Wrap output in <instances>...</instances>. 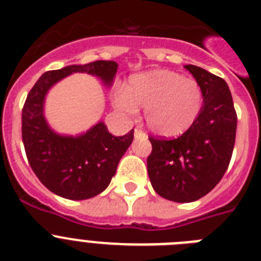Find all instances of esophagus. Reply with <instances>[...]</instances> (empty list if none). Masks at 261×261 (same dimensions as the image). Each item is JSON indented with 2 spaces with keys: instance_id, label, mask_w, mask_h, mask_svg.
Segmentation results:
<instances>
[{
  "instance_id": "esophagus-1",
  "label": "esophagus",
  "mask_w": 261,
  "mask_h": 261,
  "mask_svg": "<svg viewBox=\"0 0 261 261\" xmlns=\"http://www.w3.org/2000/svg\"><path fill=\"white\" fill-rule=\"evenodd\" d=\"M135 137H136V138H146L147 136H146V133L142 132L141 129L136 128V129H135Z\"/></svg>"
}]
</instances>
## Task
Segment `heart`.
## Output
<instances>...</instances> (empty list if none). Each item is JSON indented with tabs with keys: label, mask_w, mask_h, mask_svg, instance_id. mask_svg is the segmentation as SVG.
<instances>
[{
	"label": "heart",
	"mask_w": 261,
	"mask_h": 261,
	"mask_svg": "<svg viewBox=\"0 0 261 261\" xmlns=\"http://www.w3.org/2000/svg\"><path fill=\"white\" fill-rule=\"evenodd\" d=\"M204 103L200 84L171 70H151L133 75L126 87H117L114 105L135 115L145 108V121L151 132L176 137L193 125Z\"/></svg>",
	"instance_id": "1"
}]
</instances>
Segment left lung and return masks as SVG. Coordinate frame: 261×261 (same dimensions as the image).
Instances as JSON below:
<instances>
[{
	"label": "left lung",
	"mask_w": 261,
	"mask_h": 261,
	"mask_svg": "<svg viewBox=\"0 0 261 261\" xmlns=\"http://www.w3.org/2000/svg\"><path fill=\"white\" fill-rule=\"evenodd\" d=\"M204 94L193 125L174 140L149 137L153 146L147 172L163 199L192 202L220 183L229 167L237 133V112L225 80L205 69L186 65Z\"/></svg>",
	"instance_id": "1"
}]
</instances>
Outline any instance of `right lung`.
Returning <instances> with one entry per match:
<instances>
[{
  "label": "right lung",
  "instance_id": "1",
  "mask_svg": "<svg viewBox=\"0 0 261 261\" xmlns=\"http://www.w3.org/2000/svg\"><path fill=\"white\" fill-rule=\"evenodd\" d=\"M115 61L69 65L44 73L27 95L22 110V140L32 171L50 192L69 200H86L102 193L116 172L120 159L133 141V129L120 137L103 121L80 136L59 135L44 117L45 95L50 87L73 73H87L111 86Z\"/></svg>",
  "mask_w": 261,
  "mask_h": 261
}]
</instances>
